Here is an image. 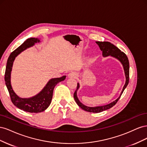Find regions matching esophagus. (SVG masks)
Segmentation results:
<instances>
[{
    "instance_id": "34e87169",
    "label": "esophagus",
    "mask_w": 147,
    "mask_h": 147,
    "mask_svg": "<svg viewBox=\"0 0 147 147\" xmlns=\"http://www.w3.org/2000/svg\"><path fill=\"white\" fill-rule=\"evenodd\" d=\"M68 77L69 78H76L77 77V74L75 72H70L68 74Z\"/></svg>"
}]
</instances>
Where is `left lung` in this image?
Returning <instances> with one entry per match:
<instances>
[{"label": "left lung", "instance_id": "obj_1", "mask_svg": "<svg viewBox=\"0 0 147 147\" xmlns=\"http://www.w3.org/2000/svg\"><path fill=\"white\" fill-rule=\"evenodd\" d=\"M96 43L99 45L100 50L102 51V56H103V57L112 56L113 57H115V59H118L120 63H121L123 67L124 74H125L126 77V82L123 88L122 91L120 93L119 96L116 100L112 102L111 103L101 106L88 107L82 104V102L79 100L77 97V91L80 88L79 83H77V90L74 92V99L75 102H76L77 105L80 107L82 108L83 110L86 111V112L92 113H99L101 112H103L104 110L112 108L113 105L116 104V103L120 98V97L122 95L124 90H125V88L127 87L129 83V63L128 58L127 56L125 55V53H124L123 51H121V50L117 47H115L113 44L109 42H96Z\"/></svg>", "mask_w": 147, "mask_h": 147}]
</instances>
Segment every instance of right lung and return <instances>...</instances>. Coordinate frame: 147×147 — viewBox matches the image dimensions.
<instances>
[{"label":"right lung","mask_w":147,"mask_h":147,"mask_svg":"<svg viewBox=\"0 0 147 147\" xmlns=\"http://www.w3.org/2000/svg\"><path fill=\"white\" fill-rule=\"evenodd\" d=\"M40 42V41L38 38H28L21 45L13 51L8 57L5 73V84L13 104L20 109L30 113H40L45 111L51 104L55 86L59 82L64 81L66 77L64 75L60 78L50 79L40 92L37 95L29 98H22L13 91L11 84V72L16 57L27 48L34 46L35 43Z\"/></svg>","instance_id":"1"}]
</instances>
